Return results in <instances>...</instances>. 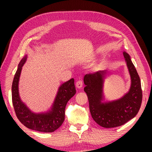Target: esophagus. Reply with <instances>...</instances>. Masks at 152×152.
Listing matches in <instances>:
<instances>
[{
  "label": "esophagus",
  "instance_id": "esophagus-1",
  "mask_svg": "<svg viewBox=\"0 0 152 152\" xmlns=\"http://www.w3.org/2000/svg\"><path fill=\"white\" fill-rule=\"evenodd\" d=\"M76 86L77 87V88L81 89L82 88V81L80 80H79L77 81L76 83Z\"/></svg>",
  "mask_w": 152,
  "mask_h": 152
}]
</instances>
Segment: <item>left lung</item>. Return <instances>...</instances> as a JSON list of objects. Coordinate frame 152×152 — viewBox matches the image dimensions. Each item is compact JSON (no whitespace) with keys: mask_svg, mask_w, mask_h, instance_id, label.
Returning a JSON list of instances; mask_svg holds the SVG:
<instances>
[{"mask_svg":"<svg viewBox=\"0 0 152 152\" xmlns=\"http://www.w3.org/2000/svg\"><path fill=\"white\" fill-rule=\"evenodd\" d=\"M123 56L131 77L129 91L119 99L104 101V82L106 70H100L84 77V91L88 99L92 119L100 126L113 128L123 125L137 114L142 101L141 81L130 56L123 51Z\"/></svg>","mask_w":152,"mask_h":152,"instance_id":"obj_1","label":"left lung"}]
</instances>
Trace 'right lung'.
<instances>
[{
    "label": "right lung",
    "mask_w": 152,
    "mask_h": 152,
    "mask_svg": "<svg viewBox=\"0 0 152 152\" xmlns=\"http://www.w3.org/2000/svg\"><path fill=\"white\" fill-rule=\"evenodd\" d=\"M27 58L26 55L20 60L12 81V101L15 113L20 122L27 128L40 132H53L62 125L67 102L76 94L74 80L71 78L61 84L50 109L45 112L34 113L21 101L19 92L20 73Z\"/></svg>",
    "instance_id": "right-lung-1"
}]
</instances>
